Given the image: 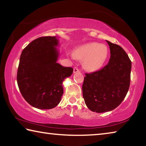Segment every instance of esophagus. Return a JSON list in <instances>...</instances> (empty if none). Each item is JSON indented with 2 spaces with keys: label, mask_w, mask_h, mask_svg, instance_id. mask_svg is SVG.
<instances>
[{
  "label": "esophagus",
  "mask_w": 146,
  "mask_h": 146,
  "mask_svg": "<svg viewBox=\"0 0 146 146\" xmlns=\"http://www.w3.org/2000/svg\"><path fill=\"white\" fill-rule=\"evenodd\" d=\"M79 71H79V70H78V69L77 68H73V73H77V72H79Z\"/></svg>",
  "instance_id": "1"
}]
</instances>
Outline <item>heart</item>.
<instances>
[{
    "label": "heart",
    "instance_id": "b5f03b06",
    "mask_svg": "<svg viewBox=\"0 0 146 146\" xmlns=\"http://www.w3.org/2000/svg\"><path fill=\"white\" fill-rule=\"evenodd\" d=\"M76 58L84 60V66L89 71L99 70L108 56V48L104 44L91 42L79 47L74 53Z\"/></svg>",
    "mask_w": 146,
    "mask_h": 146
}]
</instances>
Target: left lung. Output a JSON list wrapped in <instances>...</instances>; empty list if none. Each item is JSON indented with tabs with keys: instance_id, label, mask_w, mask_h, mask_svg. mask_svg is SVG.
<instances>
[{
	"instance_id": "1",
	"label": "left lung",
	"mask_w": 146,
	"mask_h": 146,
	"mask_svg": "<svg viewBox=\"0 0 146 146\" xmlns=\"http://www.w3.org/2000/svg\"><path fill=\"white\" fill-rule=\"evenodd\" d=\"M110 58L102 70L86 73L82 85L87 107L96 113L112 111L124 99L129 90L131 62L122 47L106 40Z\"/></svg>"
}]
</instances>
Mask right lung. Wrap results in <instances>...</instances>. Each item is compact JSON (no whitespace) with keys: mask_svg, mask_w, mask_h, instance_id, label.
<instances>
[{"mask_svg":"<svg viewBox=\"0 0 146 146\" xmlns=\"http://www.w3.org/2000/svg\"><path fill=\"white\" fill-rule=\"evenodd\" d=\"M56 36H42L29 43L22 51L17 71L19 90L34 108L49 110L61 100L64 79L73 69L57 63L59 51Z\"/></svg>","mask_w":146,"mask_h":146,"instance_id":"right-lung-1","label":"right lung"}]
</instances>
